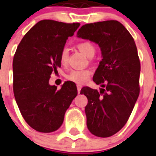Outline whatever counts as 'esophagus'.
I'll use <instances>...</instances> for the list:
<instances>
[{
	"mask_svg": "<svg viewBox=\"0 0 156 156\" xmlns=\"http://www.w3.org/2000/svg\"><path fill=\"white\" fill-rule=\"evenodd\" d=\"M77 88H78V94H79V93H80L81 89H82V86L78 85V86H77Z\"/></svg>",
	"mask_w": 156,
	"mask_h": 156,
	"instance_id": "1",
	"label": "esophagus"
}]
</instances>
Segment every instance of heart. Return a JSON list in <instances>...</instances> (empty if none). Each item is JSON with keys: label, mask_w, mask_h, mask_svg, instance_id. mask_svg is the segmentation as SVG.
I'll return each mask as SVG.
<instances>
[{"label": "heart", "mask_w": 156, "mask_h": 156, "mask_svg": "<svg viewBox=\"0 0 156 156\" xmlns=\"http://www.w3.org/2000/svg\"><path fill=\"white\" fill-rule=\"evenodd\" d=\"M77 48L80 52H83L87 57H92L95 53V46L90 42H81L77 44ZM68 61V51L65 48L60 54V63L62 66H66ZM89 69H74L67 74L66 78L69 81L77 84H83L89 79L90 76Z\"/></svg>", "instance_id": "b5f03b06"}]
</instances>
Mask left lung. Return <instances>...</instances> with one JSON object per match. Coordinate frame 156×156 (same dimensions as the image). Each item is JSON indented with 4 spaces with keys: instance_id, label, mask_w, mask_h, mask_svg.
<instances>
[{
    "instance_id": "8db88e82",
    "label": "left lung",
    "mask_w": 156,
    "mask_h": 156,
    "mask_svg": "<svg viewBox=\"0 0 156 156\" xmlns=\"http://www.w3.org/2000/svg\"><path fill=\"white\" fill-rule=\"evenodd\" d=\"M78 37L99 44L102 61L93 81L103 88H82L88 100L87 126L94 135L107 138L116 133L128 121L138 100L140 61L133 38L121 23L104 21L83 25Z\"/></svg>"
}]
</instances>
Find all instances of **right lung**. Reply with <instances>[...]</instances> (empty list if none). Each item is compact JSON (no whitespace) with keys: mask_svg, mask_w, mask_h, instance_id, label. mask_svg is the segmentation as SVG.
Here are the masks:
<instances>
[{"mask_svg":"<svg viewBox=\"0 0 156 156\" xmlns=\"http://www.w3.org/2000/svg\"><path fill=\"white\" fill-rule=\"evenodd\" d=\"M80 24L54 20L37 23L19 43L13 60V88L22 116L42 133L58 129L66 110L78 95L76 84L65 82L60 90L49 84L61 67L60 54L66 40Z\"/></svg>","mask_w":156,"mask_h":156,"instance_id":"add662e5","label":"right lung"}]
</instances>
